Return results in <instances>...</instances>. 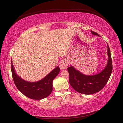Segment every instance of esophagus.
<instances>
[{"instance_id":"obj_1","label":"esophagus","mask_w":123,"mask_h":123,"mask_svg":"<svg viewBox=\"0 0 123 123\" xmlns=\"http://www.w3.org/2000/svg\"><path fill=\"white\" fill-rule=\"evenodd\" d=\"M68 65V62L66 60H62L61 62H59V67L61 69L64 70L67 68V66Z\"/></svg>"}]
</instances>
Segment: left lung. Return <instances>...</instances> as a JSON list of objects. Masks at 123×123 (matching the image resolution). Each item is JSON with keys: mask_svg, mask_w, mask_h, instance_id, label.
I'll use <instances>...</instances> for the list:
<instances>
[{"mask_svg": "<svg viewBox=\"0 0 123 123\" xmlns=\"http://www.w3.org/2000/svg\"><path fill=\"white\" fill-rule=\"evenodd\" d=\"M93 35H99L91 31ZM108 59L106 66L100 73L92 75H87L81 73L71 65L68 68L69 74V83L77 92L84 94H92L100 91L107 83L112 71V62L110 50L107 43Z\"/></svg>", "mask_w": 123, "mask_h": 123, "instance_id": "1", "label": "left lung"}]
</instances>
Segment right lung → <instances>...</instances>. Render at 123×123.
<instances>
[{
	"label": "right lung",
	"instance_id": "add662e5",
	"mask_svg": "<svg viewBox=\"0 0 123 123\" xmlns=\"http://www.w3.org/2000/svg\"><path fill=\"white\" fill-rule=\"evenodd\" d=\"M11 70L14 82L20 92L27 97L33 99L39 100L48 97L53 90V80L60 69L57 66L42 80L35 82L24 80L17 75L11 61Z\"/></svg>",
	"mask_w": 123,
	"mask_h": 123
}]
</instances>
